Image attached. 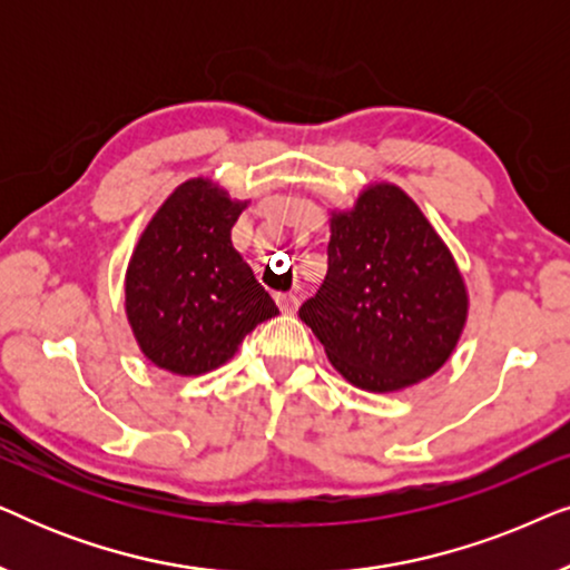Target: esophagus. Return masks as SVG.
I'll return each instance as SVG.
<instances>
[{"mask_svg": "<svg viewBox=\"0 0 570 570\" xmlns=\"http://www.w3.org/2000/svg\"><path fill=\"white\" fill-rule=\"evenodd\" d=\"M275 301L283 314H293V311L298 308V295H293V293H277Z\"/></svg>", "mask_w": 570, "mask_h": 570, "instance_id": "esophagus-1", "label": "esophagus"}]
</instances>
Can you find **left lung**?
I'll return each mask as SVG.
<instances>
[{
  "mask_svg": "<svg viewBox=\"0 0 570 570\" xmlns=\"http://www.w3.org/2000/svg\"><path fill=\"white\" fill-rule=\"evenodd\" d=\"M330 269L298 316L350 384L400 392L433 376L466 324V285L449 246L394 184L332 213Z\"/></svg>",
  "mask_w": 570,
  "mask_h": 570,
  "instance_id": "left-lung-1",
  "label": "left lung"
}]
</instances>
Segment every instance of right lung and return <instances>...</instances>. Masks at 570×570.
I'll list each match as a JSON object with an SVG mask.
<instances>
[{
    "label": "right lung",
    "mask_w": 570,
    "mask_h": 570,
    "mask_svg": "<svg viewBox=\"0 0 570 570\" xmlns=\"http://www.w3.org/2000/svg\"><path fill=\"white\" fill-rule=\"evenodd\" d=\"M246 202L189 178L163 202L127 267V318L150 363L202 376L228 363L256 324L277 316L230 240Z\"/></svg>",
    "instance_id": "obj_1"
}]
</instances>
